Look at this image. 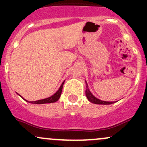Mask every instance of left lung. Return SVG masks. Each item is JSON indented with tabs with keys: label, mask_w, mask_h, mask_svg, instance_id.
Segmentation results:
<instances>
[{
	"label": "left lung",
	"mask_w": 147,
	"mask_h": 147,
	"mask_svg": "<svg viewBox=\"0 0 147 147\" xmlns=\"http://www.w3.org/2000/svg\"><path fill=\"white\" fill-rule=\"evenodd\" d=\"M86 82V91H85V94L86 96H87V99L90 102H92L94 104H97V105H111V104L115 103V102H106V101H102V100H99L97 99V97H94L92 94L91 93V92L90 91L88 88V85H87V83Z\"/></svg>",
	"instance_id": "obj_1"
}]
</instances>
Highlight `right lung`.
Returning <instances> with one entry per match:
<instances>
[{
    "label": "right lung",
    "instance_id": "1",
    "mask_svg": "<svg viewBox=\"0 0 147 147\" xmlns=\"http://www.w3.org/2000/svg\"><path fill=\"white\" fill-rule=\"evenodd\" d=\"M64 82H65V81L63 83H62L61 86H60V87L59 88V90H57V91L53 95H52L51 97H47V98L43 99V100H37V101L29 102V101H28V100H25L24 98H23V97H22L20 95V94H19V95H20V97H21L23 99V100H26V102H28L29 103L38 104V105H42V104H47V103H53V102H57V100H59V98L60 97V95H61L62 90H63V84H64Z\"/></svg>",
    "mask_w": 147,
    "mask_h": 147
}]
</instances>
